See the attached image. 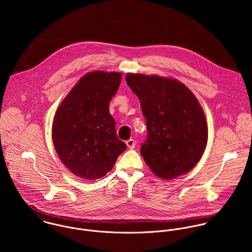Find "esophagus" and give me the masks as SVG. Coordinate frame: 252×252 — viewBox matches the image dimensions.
Returning <instances> with one entry per match:
<instances>
[{"label": "esophagus", "instance_id": "obj_1", "mask_svg": "<svg viewBox=\"0 0 252 252\" xmlns=\"http://www.w3.org/2000/svg\"><path fill=\"white\" fill-rule=\"evenodd\" d=\"M126 145H127L128 148L133 149V148H135V146H136V141L133 140V139H130V140H128V141L126 142Z\"/></svg>", "mask_w": 252, "mask_h": 252}]
</instances>
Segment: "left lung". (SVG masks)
Wrapping results in <instances>:
<instances>
[{"instance_id": "obj_1", "label": "left lung", "mask_w": 252, "mask_h": 252, "mask_svg": "<svg viewBox=\"0 0 252 252\" xmlns=\"http://www.w3.org/2000/svg\"><path fill=\"white\" fill-rule=\"evenodd\" d=\"M126 82L141 102L147 129L141 154L154 175L172 180L201 159L208 126L194 94L180 81L158 75L128 73Z\"/></svg>"}]
</instances>
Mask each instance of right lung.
Masks as SVG:
<instances>
[{
	"label": "right lung",
	"instance_id": "add662e5",
	"mask_svg": "<svg viewBox=\"0 0 252 252\" xmlns=\"http://www.w3.org/2000/svg\"><path fill=\"white\" fill-rule=\"evenodd\" d=\"M122 73L102 71L82 76L57 109L52 141L62 163L84 180L107 175L126 144L117 138L108 105Z\"/></svg>",
	"mask_w": 252,
	"mask_h": 252
}]
</instances>
